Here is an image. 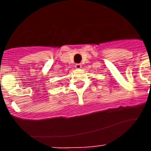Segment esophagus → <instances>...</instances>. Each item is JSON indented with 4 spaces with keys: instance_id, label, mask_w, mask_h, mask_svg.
<instances>
[{
    "instance_id": "1",
    "label": "esophagus",
    "mask_w": 151,
    "mask_h": 151,
    "mask_svg": "<svg viewBox=\"0 0 151 151\" xmlns=\"http://www.w3.org/2000/svg\"><path fill=\"white\" fill-rule=\"evenodd\" d=\"M75 66H76V69H81V67H82V64H81V63H76Z\"/></svg>"
}]
</instances>
